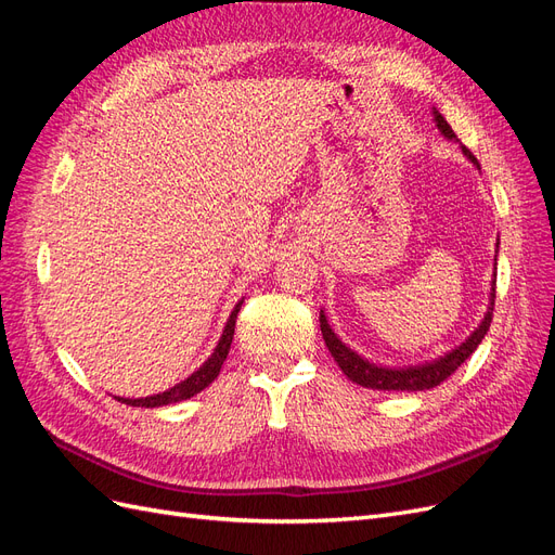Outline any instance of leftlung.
Segmentation results:
<instances>
[{"instance_id": "obj_1", "label": "left lung", "mask_w": 555, "mask_h": 555, "mask_svg": "<svg viewBox=\"0 0 555 555\" xmlns=\"http://www.w3.org/2000/svg\"><path fill=\"white\" fill-rule=\"evenodd\" d=\"M433 120H435V127L440 129L444 139L459 143L456 133H453V129L449 127V122L444 120L440 111L433 108ZM461 150H463V155L467 157V162L479 171V162L475 159V155L469 153L465 145H461ZM498 245L500 243H495V247ZM495 268H498V249H495ZM493 300H495V271H493V280H491L489 310H486L479 326L473 333H469L459 347H453L451 351H447L444 357H438V359L426 361V363H416V365H402V367L400 365L393 367V365L373 363V361H367L365 357H361L359 351L347 347L338 338V333L331 328L324 310H319V326H322V335H324V343L331 351V357L335 359V363L340 365V371L345 373V377L349 382L365 386V389H377V391H426V389H433V386H438L440 382H444L453 371H459V365L465 359L473 357V351L479 347L486 331H489V326H491Z\"/></svg>"}]
</instances>
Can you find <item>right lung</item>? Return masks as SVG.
<instances>
[{"label":"right lung","mask_w":555,"mask_h":555,"mask_svg":"<svg viewBox=\"0 0 555 555\" xmlns=\"http://www.w3.org/2000/svg\"><path fill=\"white\" fill-rule=\"evenodd\" d=\"M241 298L236 306H233L229 319H227V326L220 335V340H217L212 354L201 363L196 371L184 377L182 382H178L176 386H171V389H166L162 393H155V396H145V398H122V396H115V400L125 402V405H131V408H164V405H173V402H180V400H188L196 393H201L206 389L208 384H212V379L220 375V367L222 363L227 361L229 357V349H231V340H233V328H236V317L241 312V306H243Z\"/></svg>","instance_id":"add662e5"}]
</instances>
